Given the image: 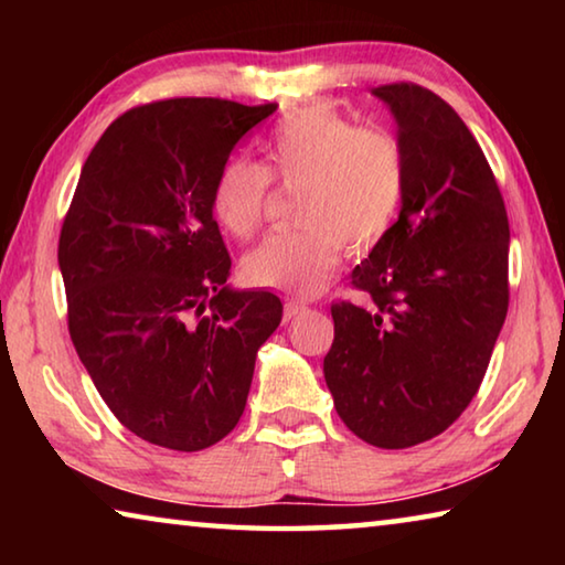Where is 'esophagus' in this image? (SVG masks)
I'll use <instances>...</instances> for the list:
<instances>
[{
  "label": "esophagus",
  "instance_id": "34e87169",
  "mask_svg": "<svg viewBox=\"0 0 565 565\" xmlns=\"http://www.w3.org/2000/svg\"><path fill=\"white\" fill-rule=\"evenodd\" d=\"M309 309V306H306L303 301H299V299H289L284 303V319L286 321H291V319H296V317H301V313Z\"/></svg>",
  "mask_w": 565,
  "mask_h": 565
}]
</instances>
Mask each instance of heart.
Instances as JSON below:
<instances>
[{"label": "heart", "instance_id": "b5f03b06", "mask_svg": "<svg viewBox=\"0 0 565 565\" xmlns=\"http://www.w3.org/2000/svg\"><path fill=\"white\" fill-rule=\"evenodd\" d=\"M269 164L226 161L212 189V214L234 238H252L269 212L274 181L296 189L299 226L276 232L246 256L244 279L294 296L319 294L341 259L369 252L394 224L406 161L394 134L356 127L327 104L279 121L266 141Z\"/></svg>", "mask_w": 565, "mask_h": 565}]
</instances>
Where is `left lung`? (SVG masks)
Returning a JSON list of instances; mask_svg holds the SVG:
<instances>
[{
  "mask_svg": "<svg viewBox=\"0 0 565 565\" xmlns=\"http://www.w3.org/2000/svg\"><path fill=\"white\" fill-rule=\"evenodd\" d=\"M398 121V222L351 274L374 309L331 303L323 376L349 431L379 448L444 434L489 369L509 311V214L461 117L414 82L376 87Z\"/></svg>",
  "mask_w": 565,
  "mask_h": 565,
  "instance_id": "left-lung-1",
  "label": "left lung"
}]
</instances>
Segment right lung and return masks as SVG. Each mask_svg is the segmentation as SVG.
Instances as JSON below:
<instances>
[{
	"mask_svg": "<svg viewBox=\"0 0 565 565\" xmlns=\"http://www.w3.org/2000/svg\"><path fill=\"white\" fill-rule=\"evenodd\" d=\"M276 104L177 97L114 119L82 167L60 234L66 323L104 404L131 434L202 451L244 414L281 323L271 291H232L212 189Z\"/></svg>",
	"mask_w": 565,
	"mask_h": 565,
	"instance_id": "add662e5",
	"label": "right lung"
}]
</instances>
